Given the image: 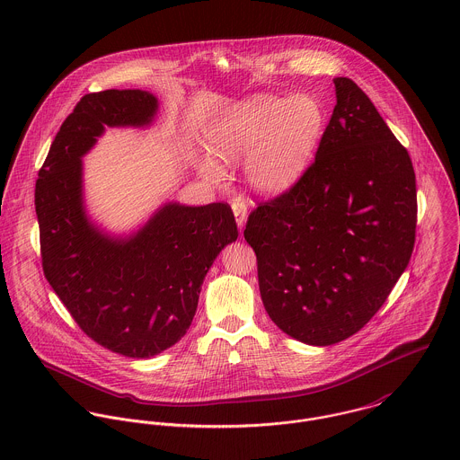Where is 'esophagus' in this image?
I'll list each match as a JSON object with an SVG mask.
<instances>
[{"mask_svg": "<svg viewBox=\"0 0 460 460\" xmlns=\"http://www.w3.org/2000/svg\"><path fill=\"white\" fill-rule=\"evenodd\" d=\"M232 210H234V216H235V221H237L239 230H243L244 225H246V219H248V207H246L244 198H234V201H232Z\"/></svg>", "mask_w": 460, "mask_h": 460, "instance_id": "1", "label": "esophagus"}]
</instances>
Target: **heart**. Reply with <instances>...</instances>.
Wrapping results in <instances>:
<instances>
[{
  "label": "heart",
  "instance_id": "1",
  "mask_svg": "<svg viewBox=\"0 0 460 460\" xmlns=\"http://www.w3.org/2000/svg\"><path fill=\"white\" fill-rule=\"evenodd\" d=\"M324 124V110L314 97L257 95L210 126L207 148L223 164L246 159L250 186L257 193L276 197L288 191L306 172ZM198 168L208 179L219 177V166L207 157L198 159Z\"/></svg>",
  "mask_w": 460,
  "mask_h": 460
}]
</instances>
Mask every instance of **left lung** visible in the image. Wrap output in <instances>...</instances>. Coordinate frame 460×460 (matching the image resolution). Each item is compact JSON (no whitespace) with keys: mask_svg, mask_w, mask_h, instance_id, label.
<instances>
[{"mask_svg":"<svg viewBox=\"0 0 460 460\" xmlns=\"http://www.w3.org/2000/svg\"><path fill=\"white\" fill-rule=\"evenodd\" d=\"M332 81L336 106L315 161L244 230L270 321L321 347L352 336L385 305L411 259L418 214L407 150L352 79Z\"/></svg>","mask_w":460,"mask_h":460,"instance_id":"obj_1","label":"left lung"}]
</instances>
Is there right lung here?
Listing matches in <instances>:
<instances>
[{"mask_svg": "<svg viewBox=\"0 0 460 460\" xmlns=\"http://www.w3.org/2000/svg\"><path fill=\"white\" fill-rule=\"evenodd\" d=\"M157 108L145 90L84 95L57 134L35 186L49 285L86 336L137 359L186 334L210 265L239 235L228 203L168 201L128 237L102 232L86 216L81 157L106 128H146Z\"/></svg>", "mask_w": 460, "mask_h": 460, "instance_id": "1", "label": "right lung"}]
</instances>
